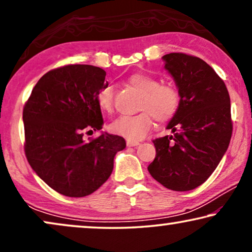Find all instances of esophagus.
Returning <instances> with one entry per match:
<instances>
[{
	"mask_svg": "<svg viewBox=\"0 0 252 252\" xmlns=\"http://www.w3.org/2000/svg\"><path fill=\"white\" fill-rule=\"evenodd\" d=\"M126 144H127V147H135V146H137V144H139V142H137V141H130V140H127Z\"/></svg>",
	"mask_w": 252,
	"mask_h": 252,
	"instance_id": "esophagus-1",
	"label": "esophagus"
}]
</instances>
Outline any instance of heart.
Here are the masks:
<instances>
[{
  "label": "heart",
  "mask_w": 252,
  "mask_h": 252,
  "mask_svg": "<svg viewBox=\"0 0 252 252\" xmlns=\"http://www.w3.org/2000/svg\"><path fill=\"white\" fill-rule=\"evenodd\" d=\"M128 84L141 93L139 113L117 118L110 129L117 135L128 140H140L147 135L154 124L166 123L177 115L180 108L181 96L179 89L172 84H160L159 80L144 73H134L128 78ZM97 103L106 113L113 110V87L106 84L97 93Z\"/></svg>",
  "instance_id": "heart-1"
}]
</instances>
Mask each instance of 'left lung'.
<instances>
[{
  "mask_svg": "<svg viewBox=\"0 0 252 252\" xmlns=\"http://www.w3.org/2000/svg\"><path fill=\"white\" fill-rule=\"evenodd\" d=\"M163 60L181 102L167 125L174 135L154 140L156 157L148 171L164 187L187 191L208 180L229 146L230 98L222 79L201 58L171 53Z\"/></svg>",
  "mask_w": 252,
  "mask_h": 252,
  "instance_id": "obj_1",
  "label": "left lung"
}]
</instances>
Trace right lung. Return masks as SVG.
<instances>
[{
    "label": "right lung",
    "instance_id": "obj_1",
    "mask_svg": "<svg viewBox=\"0 0 252 252\" xmlns=\"http://www.w3.org/2000/svg\"><path fill=\"white\" fill-rule=\"evenodd\" d=\"M101 67L70 64L50 70L34 86L23 110L24 150L31 167L54 190L84 197L108 180L124 137L103 133L97 93L105 80Z\"/></svg>",
    "mask_w": 252,
    "mask_h": 252
}]
</instances>
